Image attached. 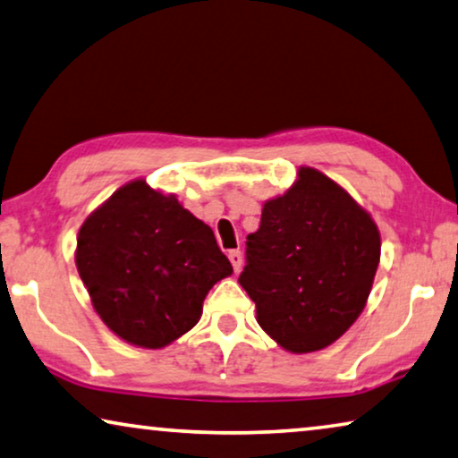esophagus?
Masks as SVG:
<instances>
[{"instance_id": "obj_1", "label": "esophagus", "mask_w": 458, "mask_h": 458, "mask_svg": "<svg viewBox=\"0 0 458 458\" xmlns=\"http://www.w3.org/2000/svg\"><path fill=\"white\" fill-rule=\"evenodd\" d=\"M228 259H230L232 267H234V271L236 273L241 271V267H242V252L241 250H230L228 252Z\"/></svg>"}]
</instances>
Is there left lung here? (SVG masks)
Wrapping results in <instances>:
<instances>
[{
	"label": "left lung",
	"instance_id": "obj_1",
	"mask_svg": "<svg viewBox=\"0 0 458 458\" xmlns=\"http://www.w3.org/2000/svg\"><path fill=\"white\" fill-rule=\"evenodd\" d=\"M381 257L373 217L324 173L301 166L246 236L238 277L257 322L289 352L322 351L365 308Z\"/></svg>",
	"mask_w": 458,
	"mask_h": 458
}]
</instances>
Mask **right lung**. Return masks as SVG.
Segmentation results:
<instances>
[{
    "label": "right lung",
    "instance_id": "obj_1",
    "mask_svg": "<svg viewBox=\"0 0 458 458\" xmlns=\"http://www.w3.org/2000/svg\"><path fill=\"white\" fill-rule=\"evenodd\" d=\"M75 263L104 324L142 348L190 332L209 289L232 275L212 228L142 179L83 222Z\"/></svg>",
    "mask_w": 458,
    "mask_h": 458
}]
</instances>
